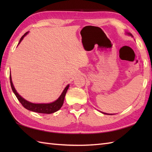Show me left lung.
Masks as SVG:
<instances>
[{
	"label": "left lung",
	"mask_w": 152,
	"mask_h": 152,
	"mask_svg": "<svg viewBox=\"0 0 152 152\" xmlns=\"http://www.w3.org/2000/svg\"><path fill=\"white\" fill-rule=\"evenodd\" d=\"M126 34H127V35H129V36H131V37H133V35H132V34L131 33H129V32H126ZM101 113H102L103 114H107V115H112V114H107V113H104V112H101Z\"/></svg>",
	"instance_id": "1"
}]
</instances>
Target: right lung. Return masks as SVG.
I'll return each instance as SVG.
<instances>
[{"instance_id":"add662e5","label":"right lung","mask_w":152,"mask_h":152,"mask_svg":"<svg viewBox=\"0 0 152 152\" xmlns=\"http://www.w3.org/2000/svg\"><path fill=\"white\" fill-rule=\"evenodd\" d=\"M28 33V32H27L26 33L24 34V35H23V37L21 38L19 42L18 45L21 43V42L23 39V38L26 36ZM10 84L12 91L16 96V97L18 98V101L21 102V104L23 105V106L26 109L28 110L37 113H41V114H52V113H54L59 110L63 104L64 96H65L67 90L69 88V84L67 85L65 87V88L64 89L63 91L61 93V95L59 96V97L58 98L56 101L50 103H40V104L38 103V104H36V103H33L27 101V100L23 98L21 95H19V93L15 90L14 84H13L12 83L11 74H10Z\"/></svg>"}]
</instances>
